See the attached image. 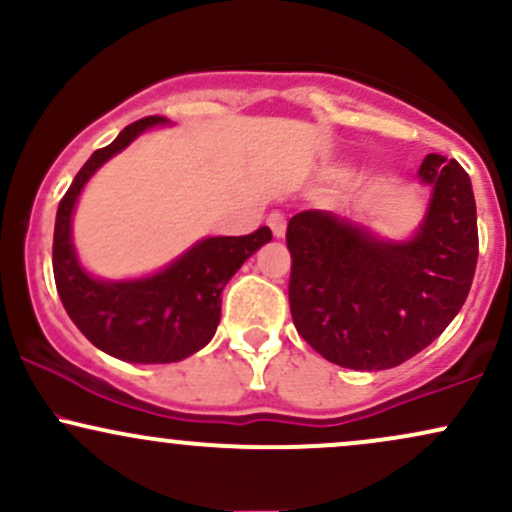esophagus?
<instances>
[{"instance_id":"esophagus-1","label":"esophagus","mask_w":512,"mask_h":512,"mask_svg":"<svg viewBox=\"0 0 512 512\" xmlns=\"http://www.w3.org/2000/svg\"><path fill=\"white\" fill-rule=\"evenodd\" d=\"M267 223H269V228H272V233H274L276 238H284L286 236V216L281 214V211H272V214H269Z\"/></svg>"}]
</instances>
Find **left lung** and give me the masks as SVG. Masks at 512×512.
Returning a JSON list of instances; mask_svg holds the SVG:
<instances>
[{
    "label": "left lung",
    "instance_id": "1",
    "mask_svg": "<svg viewBox=\"0 0 512 512\" xmlns=\"http://www.w3.org/2000/svg\"><path fill=\"white\" fill-rule=\"evenodd\" d=\"M419 180L431 199L407 240L320 209L289 221L293 325L337 366L395 368L438 339L467 301L479 257L472 180L440 154L424 158Z\"/></svg>",
    "mask_w": 512,
    "mask_h": 512
}]
</instances>
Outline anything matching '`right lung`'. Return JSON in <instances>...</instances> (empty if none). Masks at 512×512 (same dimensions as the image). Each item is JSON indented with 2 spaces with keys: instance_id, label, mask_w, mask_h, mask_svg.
<instances>
[{
  "instance_id": "add662e5",
  "label": "right lung",
  "mask_w": 512,
  "mask_h": 512,
  "mask_svg": "<svg viewBox=\"0 0 512 512\" xmlns=\"http://www.w3.org/2000/svg\"><path fill=\"white\" fill-rule=\"evenodd\" d=\"M163 125H168L163 117H142L122 129L113 144L93 151L62 197L55 219L52 269L64 310L96 349L129 363H175L204 349L219 327L226 284L272 240L267 226L250 236L202 238L163 269L139 279L115 281L86 272L72 240L81 190L139 134Z\"/></svg>"
}]
</instances>
